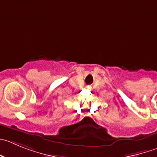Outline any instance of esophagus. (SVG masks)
Instances as JSON below:
<instances>
[{
	"instance_id": "esophagus-1",
	"label": "esophagus",
	"mask_w": 157,
	"mask_h": 157,
	"mask_svg": "<svg viewBox=\"0 0 157 157\" xmlns=\"http://www.w3.org/2000/svg\"><path fill=\"white\" fill-rule=\"evenodd\" d=\"M86 89H87V90H92V86H87L86 87Z\"/></svg>"
}]
</instances>
